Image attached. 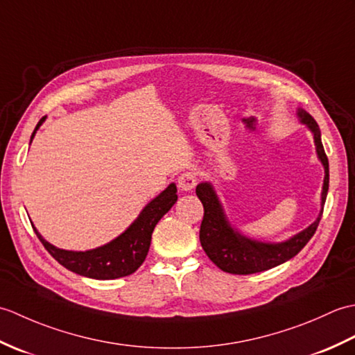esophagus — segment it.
I'll list each match as a JSON object with an SVG mask.
<instances>
[{
	"mask_svg": "<svg viewBox=\"0 0 355 355\" xmlns=\"http://www.w3.org/2000/svg\"><path fill=\"white\" fill-rule=\"evenodd\" d=\"M197 186V175L193 172H183L182 175L178 177V187L180 191L189 192L193 187Z\"/></svg>",
	"mask_w": 355,
	"mask_h": 355,
	"instance_id": "1",
	"label": "esophagus"
}]
</instances>
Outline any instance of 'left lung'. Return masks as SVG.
<instances>
[{
  "mask_svg": "<svg viewBox=\"0 0 355 355\" xmlns=\"http://www.w3.org/2000/svg\"><path fill=\"white\" fill-rule=\"evenodd\" d=\"M297 117L299 122L306 125L308 130L311 131L315 153H318L319 160L323 164V169H325L320 198V214L306 229L296 233L290 239L282 241V243H263V241L244 236L227 220V215L224 212V207L220 198H218L214 186L209 182L200 183L197 186V195L202 202V207H205V216H202L200 227L201 247L205 248L209 259L225 273L253 275L281 266V263L294 258L302 250L308 241L313 238L315 229H318L328 193L329 164L325 149L322 145L319 125L302 108H297Z\"/></svg>",
  "mask_w": 355,
  "mask_h": 355,
  "instance_id": "obj_1",
  "label": "left lung"
}]
</instances>
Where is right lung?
Listing matches in <instances>:
<instances>
[{
  "label": "right lung",
  "mask_w": 355,
  "mask_h": 355,
  "mask_svg": "<svg viewBox=\"0 0 355 355\" xmlns=\"http://www.w3.org/2000/svg\"><path fill=\"white\" fill-rule=\"evenodd\" d=\"M44 120L45 117L37 122L32 137H30V143ZM177 186L175 183H171L162 193H158L143 207L140 215L123 233H120L108 244L93 248V250L74 252L58 248L45 241L41 233L35 229V225L33 230L42 245L47 248V252L67 270L85 277L110 281V279L132 275L141 266L149 252L150 236H153L157 223L162 220L164 214L169 212L171 207L177 202Z\"/></svg>",
  "instance_id": "1"
}]
</instances>
